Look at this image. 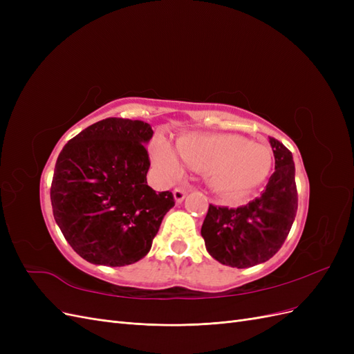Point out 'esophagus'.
<instances>
[{
	"label": "esophagus",
	"mask_w": 354,
	"mask_h": 354,
	"mask_svg": "<svg viewBox=\"0 0 354 354\" xmlns=\"http://www.w3.org/2000/svg\"><path fill=\"white\" fill-rule=\"evenodd\" d=\"M173 195H174L176 202H177V203H181V202L185 201V198H186V190L181 189V187H176V189L173 190Z\"/></svg>",
	"instance_id": "obj_1"
}]
</instances>
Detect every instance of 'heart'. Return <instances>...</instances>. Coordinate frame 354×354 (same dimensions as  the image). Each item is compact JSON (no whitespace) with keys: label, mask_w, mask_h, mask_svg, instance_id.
<instances>
[{"label":"heart","mask_w":354,"mask_h":354,"mask_svg":"<svg viewBox=\"0 0 354 354\" xmlns=\"http://www.w3.org/2000/svg\"><path fill=\"white\" fill-rule=\"evenodd\" d=\"M177 153L165 142L155 143L152 162L165 180L185 174V164L207 173L209 187L226 199H236L259 187L272 168V152L260 143L234 134H187L178 138Z\"/></svg>","instance_id":"b5f03b06"}]
</instances>
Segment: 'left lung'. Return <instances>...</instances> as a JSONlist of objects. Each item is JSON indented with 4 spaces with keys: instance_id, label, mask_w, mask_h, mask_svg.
<instances>
[{
    "instance_id": "left-lung-1",
    "label": "left lung",
    "mask_w": 354,
    "mask_h": 354,
    "mask_svg": "<svg viewBox=\"0 0 354 354\" xmlns=\"http://www.w3.org/2000/svg\"><path fill=\"white\" fill-rule=\"evenodd\" d=\"M274 173L259 198L238 208L209 205L201 234L212 259L246 269L266 263L281 250L297 216L298 196L292 153L269 138Z\"/></svg>"
}]
</instances>
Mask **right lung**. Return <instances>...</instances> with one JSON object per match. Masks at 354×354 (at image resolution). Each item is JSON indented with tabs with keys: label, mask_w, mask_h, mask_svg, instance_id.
Listing matches in <instances>:
<instances>
[{
	"label": "right lung",
	"mask_w": 354,
	"mask_h": 354,
	"mask_svg": "<svg viewBox=\"0 0 354 354\" xmlns=\"http://www.w3.org/2000/svg\"><path fill=\"white\" fill-rule=\"evenodd\" d=\"M152 136L147 122L106 118L62 149L50 189L53 216L88 263L121 267L142 260L174 207L171 192L147 186L145 145Z\"/></svg>",
	"instance_id": "right-lung-1"
}]
</instances>
